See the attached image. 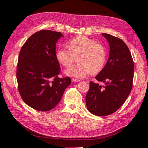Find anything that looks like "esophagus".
Returning a JSON list of instances; mask_svg holds the SVG:
<instances>
[{"label": "esophagus", "instance_id": "1", "mask_svg": "<svg viewBox=\"0 0 148 148\" xmlns=\"http://www.w3.org/2000/svg\"><path fill=\"white\" fill-rule=\"evenodd\" d=\"M79 81H80L79 79H77V78H72V79H71V82H78Z\"/></svg>", "mask_w": 148, "mask_h": 148}]
</instances>
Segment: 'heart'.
Instances as JSON below:
<instances>
[{"mask_svg":"<svg viewBox=\"0 0 148 148\" xmlns=\"http://www.w3.org/2000/svg\"><path fill=\"white\" fill-rule=\"evenodd\" d=\"M68 49H60L56 58L60 64L70 66L78 58V64L70 67L65 71L67 75L83 78L91 72L97 73L105 66L106 59V50L101 44L85 35L75 37L67 42Z\"/></svg>","mask_w":148,"mask_h":148,"instance_id":"heart-1","label":"heart"}]
</instances>
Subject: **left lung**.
<instances>
[{"label": "left lung", "mask_w": 148, "mask_h": 148, "mask_svg": "<svg viewBox=\"0 0 148 148\" xmlns=\"http://www.w3.org/2000/svg\"><path fill=\"white\" fill-rule=\"evenodd\" d=\"M110 45V57L104 69L95 77L105 86L90 82L86 105L91 113L99 116L116 111L125 103L133 86L134 62L128 47L121 39L102 34Z\"/></svg>", "instance_id": "left-lung-1"}]
</instances>
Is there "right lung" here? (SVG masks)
Returning a JSON list of instances; mask_svg holds the SVG:
<instances>
[{"label":"right lung","instance_id":"add662e5","mask_svg":"<svg viewBox=\"0 0 148 148\" xmlns=\"http://www.w3.org/2000/svg\"><path fill=\"white\" fill-rule=\"evenodd\" d=\"M63 36L58 32L40 30L27 39L20 51L16 73L18 91L23 101L35 110L53 109L71 83L70 77H58L56 43Z\"/></svg>","mask_w":148,"mask_h":148}]
</instances>
